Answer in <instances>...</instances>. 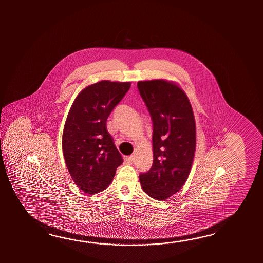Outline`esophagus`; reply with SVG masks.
<instances>
[{
    "mask_svg": "<svg viewBox=\"0 0 263 263\" xmlns=\"http://www.w3.org/2000/svg\"><path fill=\"white\" fill-rule=\"evenodd\" d=\"M124 160L128 163H134V156H125L124 157Z\"/></svg>",
    "mask_w": 263,
    "mask_h": 263,
    "instance_id": "34e87169",
    "label": "esophagus"
}]
</instances>
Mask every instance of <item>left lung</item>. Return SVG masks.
I'll return each instance as SVG.
<instances>
[{"mask_svg":"<svg viewBox=\"0 0 263 263\" xmlns=\"http://www.w3.org/2000/svg\"><path fill=\"white\" fill-rule=\"evenodd\" d=\"M137 87L153 123V163L140 174V183L146 195L164 200L189 177L196 152L195 116L186 93L174 82L140 81Z\"/></svg>","mask_w":263,"mask_h":263,"instance_id":"left-lung-1","label":"left lung"}]
</instances>
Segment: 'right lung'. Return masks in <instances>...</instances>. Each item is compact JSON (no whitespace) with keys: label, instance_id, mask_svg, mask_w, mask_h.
I'll return each instance as SVG.
<instances>
[{"label":"right lung","instance_id":"obj_1","mask_svg":"<svg viewBox=\"0 0 263 263\" xmlns=\"http://www.w3.org/2000/svg\"><path fill=\"white\" fill-rule=\"evenodd\" d=\"M130 82L100 81L82 90L67 114L62 148L74 183L94 195L111 184L123 159L107 132L112 109L123 99Z\"/></svg>","mask_w":263,"mask_h":263}]
</instances>
